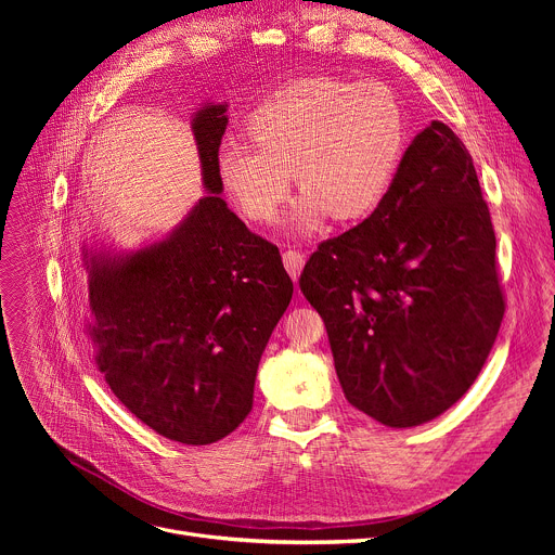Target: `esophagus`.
<instances>
[{
  "label": "esophagus",
  "instance_id": "34e87169",
  "mask_svg": "<svg viewBox=\"0 0 555 555\" xmlns=\"http://www.w3.org/2000/svg\"><path fill=\"white\" fill-rule=\"evenodd\" d=\"M283 266H285L287 274L297 281L301 276L304 266H306V256L297 249H287V251H283Z\"/></svg>",
  "mask_w": 555,
  "mask_h": 555
}]
</instances>
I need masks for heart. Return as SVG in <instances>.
I'll use <instances>...</instances> for the list:
<instances>
[{
	"instance_id": "1",
	"label": "heart",
	"mask_w": 555,
	"mask_h": 555,
	"mask_svg": "<svg viewBox=\"0 0 555 555\" xmlns=\"http://www.w3.org/2000/svg\"><path fill=\"white\" fill-rule=\"evenodd\" d=\"M249 145H227L218 180L251 222H270L295 180L304 189L283 220L312 233L333 214L371 218L389 197L410 149V116L389 85L310 76L262 99L245 121Z\"/></svg>"
}]
</instances>
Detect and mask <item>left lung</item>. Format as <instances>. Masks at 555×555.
Wrapping results in <instances>:
<instances>
[{
	"label": "left lung",
	"instance_id": "left-lung-1",
	"mask_svg": "<svg viewBox=\"0 0 555 555\" xmlns=\"http://www.w3.org/2000/svg\"><path fill=\"white\" fill-rule=\"evenodd\" d=\"M299 285L348 402L396 429L448 412L504 317L490 211L461 139L441 121L418 132L383 207L319 245Z\"/></svg>",
	"mask_w": 555,
	"mask_h": 555
}]
</instances>
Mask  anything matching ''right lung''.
Listing matches in <instances>:
<instances>
[{
  "instance_id": "add662e5",
  "label": "right lung",
  "mask_w": 555,
  "mask_h": 555,
  "mask_svg": "<svg viewBox=\"0 0 555 555\" xmlns=\"http://www.w3.org/2000/svg\"><path fill=\"white\" fill-rule=\"evenodd\" d=\"M227 124V103L193 112L207 195L166 236L119 251L82 245L96 369L141 423L184 446L216 443L247 418L260 356L293 299L279 249L220 197Z\"/></svg>"
}]
</instances>
